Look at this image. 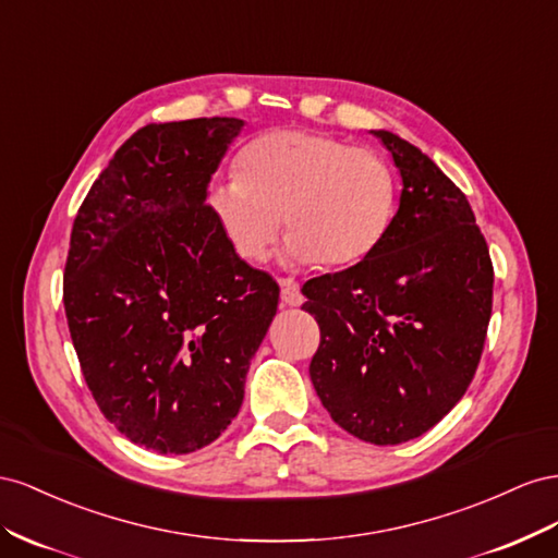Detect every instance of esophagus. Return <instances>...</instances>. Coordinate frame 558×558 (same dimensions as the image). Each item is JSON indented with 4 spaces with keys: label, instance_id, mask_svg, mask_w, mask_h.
Wrapping results in <instances>:
<instances>
[{
    "label": "esophagus",
    "instance_id": "1",
    "mask_svg": "<svg viewBox=\"0 0 558 558\" xmlns=\"http://www.w3.org/2000/svg\"><path fill=\"white\" fill-rule=\"evenodd\" d=\"M280 299L284 306L304 304V294H301V288L294 278H280Z\"/></svg>",
    "mask_w": 558,
    "mask_h": 558
}]
</instances>
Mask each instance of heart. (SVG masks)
<instances>
[{"instance_id": "obj_1", "label": "heart", "mask_w": 558, "mask_h": 558, "mask_svg": "<svg viewBox=\"0 0 558 558\" xmlns=\"http://www.w3.org/2000/svg\"><path fill=\"white\" fill-rule=\"evenodd\" d=\"M235 178L208 205L235 257L262 262L284 227L288 257L348 266L384 241L395 215V174L372 149L311 131L254 137L235 156Z\"/></svg>"}]
</instances>
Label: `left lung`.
<instances>
[{
  "label": "left lung",
  "mask_w": 558,
  "mask_h": 558,
  "mask_svg": "<svg viewBox=\"0 0 558 558\" xmlns=\"http://www.w3.org/2000/svg\"><path fill=\"white\" fill-rule=\"evenodd\" d=\"M402 174L400 210L362 262L304 284L320 325L311 380L333 423L392 447L435 427L482 360L493 264L447 174L400 135L372 131Z\"/></svg>",
  "instance_id": "1"
}]
</instances>
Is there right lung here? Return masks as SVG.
Masks as SVG:
<instances>
[{
  "mask_svg": "<svg viewBox=\"0 0 558 558\" xmlns=\"http://www.w3.org/2000/svg\"><path fill=\"white\" fill-rule=\"evenodd\" d=\"M241 119L149 123L76 213L62 280L70 337L109 423L140 447L191 453L243 404L280 288L229 247L205 203Z\"/></svg>",
  "mask_w": 558,
  "mask_h": 558,
  "instance_id": "add662e5",
  "label": "right lung"
}]
</instances>
